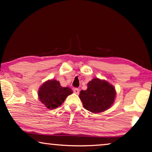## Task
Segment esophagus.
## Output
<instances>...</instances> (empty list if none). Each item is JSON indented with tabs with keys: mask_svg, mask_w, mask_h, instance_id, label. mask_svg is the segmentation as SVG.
I'll return each instance as SVG.
<instances>
[{
	"mask_svg": "<svg viewBox=\"0 0 152 152\" xmlns=\"http://www.w3.org/2000/svg\"><path fill=\"white\" fill-rule=\"evenodd\" d=\"M73 91H74V93L76 94H78L79 92H80V90L78 89V88H74Z\"/></svg>",
	"mask_w": 152,
	"mask_h": 152,
	"instance_id": "34e87169",
	"label": "esophagus"
}]
</instances>
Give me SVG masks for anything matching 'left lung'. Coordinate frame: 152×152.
Returning a JSON list of instances; mask_svg holds the SVG:
<instances>
[{
    "label": "left lung",
    "instance_id": "8db88e82",
    "mask_svg": "<svg viewBox=\"0 0 152 152\" xmlns=\"http://www.w3.org/2000/svg\"><path fill=\"white\" fill-rule=\"evenodd\" d=\"M88 88L79 94L85 109L98 114L109 109L114 102L116 91L114 86L105 80L93 78L88 82Z\"/></svg>",
    "mask_w": 152,
    "mask_h": 152
}]
</instances>
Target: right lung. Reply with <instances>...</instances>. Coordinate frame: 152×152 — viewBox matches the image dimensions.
<instances>
[{
  "instance_id": "add662e5",
  "label": "right lung",
  "mask_w": 152,
  "mask_h": 152,
  "mask_svg": "<svg viewBox=\"0 0 152 152\" xmlns=\"http://www.w3.org/2000/svg\"><path fill=\"white\" fill-rule=\"evenodd\" d=\"M73 93L70 88L62 87L56 80H48L38 90V99L49 110L56 108Z\"/></svg>"
}]
</instances>
